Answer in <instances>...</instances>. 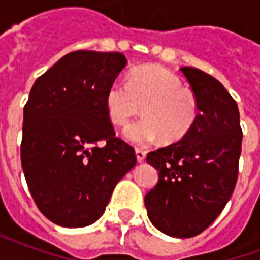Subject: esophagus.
Instances as JSON below:
<instances>
[{"label":"esophagus","instance_id":"34e87169","mask_svg":"<svg viewBox=\"0 0 260 260\" xmlns=\"http://www.w3.org/2000/svg\"><path fill=\"white\" fill-rule=\"evenodd\" d=\"M135 154H136V160H138L139 163H142V161L146 158V152H145L143 149H136Z\"/></svg>","mask_w":260,"mask_h":260}]
</instances>
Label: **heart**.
<instances>
[{"label":"heart","mask_w":260,"mask_h":260,"mask_svg":"<svg viewBox=\"0 0 260 260\" xmlns=\"http://www.w3.org/2000/svg\"><path fill=\"white\" fill-rule=\"evenodd\" d=\"M106 107L117 125L126 124L142 108L145 117L126 125L122 132L126 141L138 146L161 138L166 143L181 141L193 128L199 113L193 93L163 67H143L135 69L129 80L114 79L106 93Z\"/></svg>","instance_id":"heart-1"}]
</instances>
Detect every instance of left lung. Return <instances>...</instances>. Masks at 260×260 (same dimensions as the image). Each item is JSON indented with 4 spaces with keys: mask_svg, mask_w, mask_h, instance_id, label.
I'll return each instance as SVG.
<instances>
[{
    "mask_svg": "<svg viewBox=\"0 0 260 260\" xmlns=\"http://www.w3.org/2000/svg\"><path fill=\"white\" fill-rule=\"evenodd\" d=\"M181 72L199 113L188 135L147 154L158 182L145 196V206L161 233L191 238L217 218L234 192L242 131L238 106L217 79L192 67Z\"/></svg>",
    "mask_w": 260,
    "mask_h": 260,
    "instance_id": "obj_1",
    "label": "left lung"
}]
</instances>
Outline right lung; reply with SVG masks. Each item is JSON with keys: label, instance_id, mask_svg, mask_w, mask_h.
I'll list each match as a JSON object with an SVG mask.
<instances>
[{"label": "right lung", "instance_id": "add662e5", "mask_svg": "<svg viewBox=\"0 0 260 260\" xmlns=\"http://www.w3.org/2000/svg\"><path fill=\"white\" fill-rule=\"evenodd\" d=\"M125 65L121 53L75 51L31 87L23 108L22 169L37 207L58 225L97 221L118 181L135 167L134 147L115 136L106 107L108 86Z\"/></svg>", "mask_w": 260, "mask_h": 260}]
</instances>
